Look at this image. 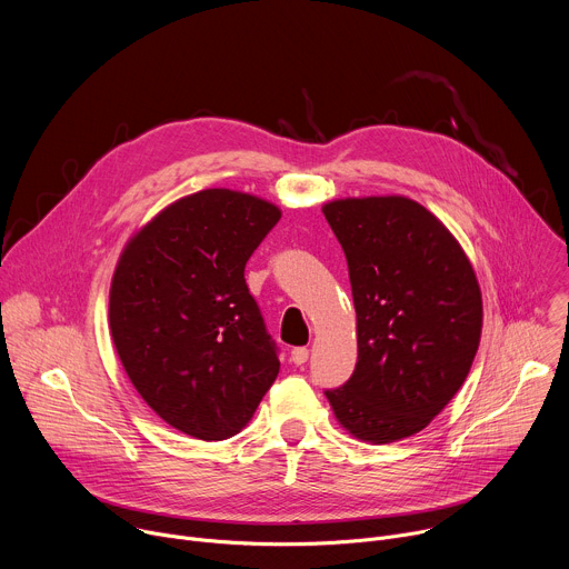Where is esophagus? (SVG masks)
Returning <instances> with one entry per match:
<instances>
[{
    "instance_id": "obj_1",
    "label": "esophagus",
    "mask_w": 569,
    "mask_h": 569,
    "mask_svg": "<svg viewBox=\"0 0 569 569\" xmlns=\"http://www.w3.org/2000/svg\"><path fill=\"white\" fill-rule=\"evenodd\" d=\"M290 360H292L295 365H303V362L308 360V349H306V347H295V349L290 351Z\"/></svg>"
}]
</instances>
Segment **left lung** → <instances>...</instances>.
<instances>
[{"label": "left lung", "mask_w": 569, "mask_h": 569, "mask_svg": "<svg viewBox=\"0 0 569 569\" xmlns=\"http://www.w3.org/2000/svg\"><path fill=\"white\" fill-rule=\"evenodd\" d=\"M321 211L345 250L358 317L353 376L323 393L360 441L412 437L452 400L475 360V270L446 224L410 198H345Z\"/></svg>", "instance_id": "obj_1"}]
</instances>
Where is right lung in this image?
Wrapping results in <instances>:
<instances>
[{
    "label": "right lung",
    "instance_id": "obj_1",
    "mask_svg": "<svg viewBox=\"0 0 569 569\" xmlns=\"http://www.w3.org/2000/svg\"><path fill=\"white\" fill-rule=\"evenodd\" d=\"M279 218L257 196L204 189L159 211L119 257L110 286L119 360L148 408L189 437L238 435L279 373L246 283V263Z\"/></svg>",
    "mask_w": 569,
    "mask_h": 569
}]
</instances>
